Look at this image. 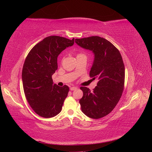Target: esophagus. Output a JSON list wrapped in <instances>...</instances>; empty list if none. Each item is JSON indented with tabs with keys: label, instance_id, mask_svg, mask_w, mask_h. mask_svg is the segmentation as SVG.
<instances>
[{
	"label": "esophagus",
	"instance_id": "1",
	"mask_svg": "<svg viewBox=\"0 0 152 152\" xmlns=\"http://www.w3.org/2000/svg\"><path fill=\"white\" fill-rule=\"evenodd\" d=\"M77 89V87L73 86V87H70V91H74V90H76Z\"/></svg>",
	"mask_w": 152,
	"mask_h": 152
}]
</instances>
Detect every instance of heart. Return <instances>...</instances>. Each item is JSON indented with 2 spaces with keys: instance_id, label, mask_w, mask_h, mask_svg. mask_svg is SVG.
Masks as SVG:
<instances>
[{
  "instance_id": "heart-1",
  "label": "heart",
  "mask_w": 152,
  "mask_h": 152,
  "mask_svg": "<svg viewBox=\"0 0 152 152\" xmlns=\"http://www.w3.org/2000/svg\"><path fill=\"white\" fill-rule=\"evenodd\" d=\"M80 56H85V55L83 54H77V57Z\"/></svg>"
}]
</instances>
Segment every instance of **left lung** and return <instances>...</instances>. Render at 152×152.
<instances>
[{"instance_id":"obj_1","label":"left lung","mask_w":152,"mask_h":152,"mask_svg":"<svg viewBox=\"0 0 152 152\" xmlns=\"http://www.w3.org/2000/svg\"><path fill=\"white\" fill-rule=\"evenodd\" d=\"M75 42L94 54L89 75L98 80L93 92L86 87H80L83 91L79 100L81 110L91 118H102L114 109L122 94L125 68L122 56L111 42L98 36L76 39Z\"/></svg>"}]
</instances>
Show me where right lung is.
<instances>
[{
	"instance_id": "add662e5",
	"label": "right lung",
	"mask_w": 152,
	"mask_h": 152,
	"mask_svg": "<svg viewBox=\"0 0 152 152\" xmlns=\"http://www.w3.org/2000/svg\"><path fill=\"white\" fill-rule=\"evenodd\" d=\"M74 44L63 37L49 36L37 44L27 55L22 70L26 98L39 116L51 118L60 113L69 87L53 84L52 75L58 69V56Z\"/></svg>"
}]
</instances>
